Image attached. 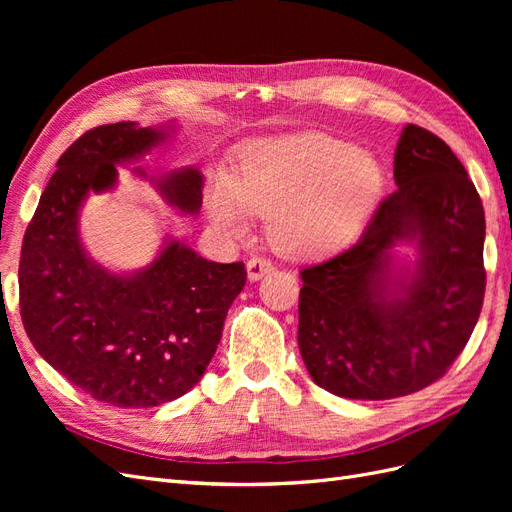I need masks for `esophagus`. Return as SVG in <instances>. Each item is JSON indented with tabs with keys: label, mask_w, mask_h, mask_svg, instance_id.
<instances>
[{
	"label": "esophagus",
	"mask_w": 512,
	"mask_h": 512,
	"mask_svg": "<svg viewBox=\"0 0 512 512\" xmlns=\"http://www.w3.org/2000/svg\"><path fill=\"white\" fill-rule=\"evenodd\" d=\"M271 271H273V265H271V260H267V258L254 256V258L247 260V277H250V282H258L260 277H265Z\"/></svg>",
	"instance_id": "obj_1"
}]
</instances>
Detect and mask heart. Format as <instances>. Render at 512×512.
Segmentation results:
<instances>
[{
	"mask_svg": "<svg viewBox=\"0 0 512 512\" xmlns=\"http://www.w3.org/2000/svg\"><path fill=\"white\" fill-rule=\"evenodd\" d=\"M384 188L380 162L354 143L305 132L245 147L232 173L209 188V218L245 237L252 215H269V237L288 256H327L348 245Z\"/></svg>",
	"mask_w": 512,
	"mask_h": 512,
	"instance_id": "obj_1",
	"label": "heart"
}]
</instances>
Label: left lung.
Masks as SVG:
<instances>
[{
	"label": "left lung",
	"mask_w": 512,
	"mask_h": 512,
	"mask_svg": "<svg viewBox=\"0 0 512 512\" xmlns=\"http://www.w3.org/2000/svg\"><path fill=\"white\" fill-rule=\"evenodd\" d=\"M397 190L350 250L301 271L299 350L339 397L393 399L425 389L466 348L485 297V211L442 138L406 126ZM417 247L412 266L394 247Z\"/></svg>",
	"instance_id": "left-lung-1"
}]
</instances>
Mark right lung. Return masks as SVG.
I'll return each mask as SVG.
<instances>
[{"label": "right lung", "mask_w": 512, "mask_h": 512, "mask_svg": "<svg viewBox=\"0 0 512 512\" xmlns=\"http://www.w3.org/2000/svg\"><path fill=\"white\" fill-rule=\"evenodd\" d=\"M177 123L134 121L85 132L57 162L23 239L21 318L42 359L81 391L117 408H153L188 393L218 350L243 262H211L166 239L151 265L113 273L91 258L79 218L89 194L113 190L117 166L138 162ZM136 173L145 177L143 168ZM170 207L196 215L203 175L194 166L151 177Z\"/></svg>", "instance_id": "right-lung-1"}]
</instances>
